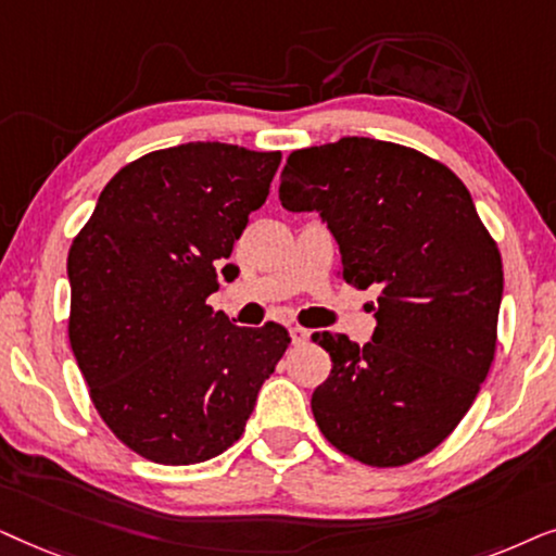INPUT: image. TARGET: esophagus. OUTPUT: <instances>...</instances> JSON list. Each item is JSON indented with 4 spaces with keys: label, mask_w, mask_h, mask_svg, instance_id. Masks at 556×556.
Here are the masks:
<instances>
[{
    "label": "esophagus",
    "mask_w": 556,
    "mask_h": 556,
    "mask_svg": "<svg viewBox=\"0 0 556 556\" xmlns=\"http://www.w3.org/2000/svg\"><path fill=\"white\" fill-rule=\"evenodd\" d=\"M290 338H292L294 345H302V343H307V340H309V330L300 328V325H294V328H290Z\"/></svg>",
    "instance_id": "1"
}]
</instances>
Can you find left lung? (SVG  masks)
<instances>
[{
    "label": "left lung",
    "mask_w": 556,
    "mask_h": 556,
    "mask_svg": "<svg viewBox=\"0 0 556 556\" xmlns=\"http://www.w3.org/2000/svg\"><path fill=\"white\" fill-rule=\"evenodd\" d=\"M279 201L320 213L348 285L379 290L366 345L315 332L332 368L313 414L332 447L374 468L427 455L476 402L495 353L503 264L453 169L368 137L287 157Z\"/></svg>",
    "instance_id": "left-lung-1"
}]
</instances>
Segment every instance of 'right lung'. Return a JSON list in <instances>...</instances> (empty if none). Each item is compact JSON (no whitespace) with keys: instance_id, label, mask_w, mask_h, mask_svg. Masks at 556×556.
<instances>
[{"instance_id":"right-lung-1","label":"right lung","mask_w":556,"mask_h":556,"mask_svg":"<svg viewBox=\"0 0 556 556\" xmlns=\"http://www.w3.org/2000/svg\"><path fill=\"white\" fill-rule=\"evenodd\" d=\"M282 154L188 142L144 154L101 190L68 251V336L111 432L162 465L241 438L290 332L239 328L205 300L233 279V241Z\"/></svg>"}]
</instances>
